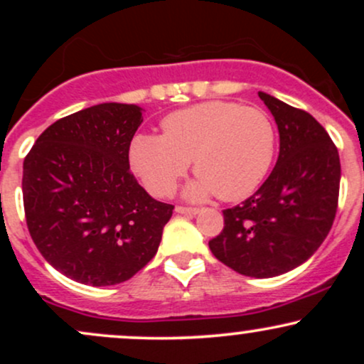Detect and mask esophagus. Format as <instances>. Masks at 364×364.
Here are the masks:
<instances>
[{
	"label": "esophagus",
	"instance_id": "34e87169",
	"mask_svg": "<svg viewBox=\"0 0 364 364\" xmlns=\"http://www.w3.org/2000/svg\"><path fill=\"white\" fill-rule=\"evenodd\" d=\"M176 212H178V214H185V215H195V214H198L200 208H196V207H183V205H178V207H176Z\"/></svg>",
	"mask_w": 364,
	"mask_h": 364
}]
</instances>
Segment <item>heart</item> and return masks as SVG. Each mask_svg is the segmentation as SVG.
Returning a JSON list of instances; mask_svg holds the SVG:
<instances>
[{
	"label": "heart",
	"mask_w": 364,
	"mask_h": 364,
	"mask_svg": "<svg viewBox=\"0 0 364 364\" xmlns=\"http://www.w3.org/2000/svg\"><path fill=\"white\" fill-rule=\"evenodd\" d=\"M162 129L140 133L129 145V164L157 196L173 193L193 161L198 178L185 190L188 198L236 202L262 185L274 162L275 128L258 107L200 102L166 116Z\"/></svg>",
	"instance_id": "obj_1"
}]
</instances>
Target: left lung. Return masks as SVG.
Returning <instances> with one entry per match:
<instances>
[{"label": "left lung", "instance_id": "obj_1", "mask_svg": "<svg viewBox=\"0 0 364 364\" xmlns=\"http://www.w3.org/2000/svg\"><path fill=\"white\" fill-rule=\"evenodd\" d=\"M258 97L277 123V164L250 198L225 208L223 232L208 246L237 274L267 279L299 267L323 243L339 202L341 161L310 112L265 92Z\"/></svg>", "mask_w": 364, "mask_h": 364}]
</instances>
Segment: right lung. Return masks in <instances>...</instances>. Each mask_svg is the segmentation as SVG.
I'll return each mask as SVG.
<instances>
[{
  "label": "right lung",
  "instance_id": "1",
  "mask_svg": "<svg viewBox=\"0 0 364 364\" xmlns=\"http://www.w3.org/2000/svg\"><path fill=\"white\" fill-rule=\"evenodd\" d=\"M141 107L104 102L58 119L23 161V208L41 255L89 286L132 279L157 253L173 205L129 173Z\"/></svg>",
  "mask_w": 364,
  "mask_h": 364
}]
</instances>
